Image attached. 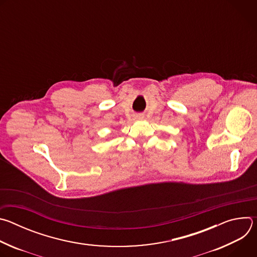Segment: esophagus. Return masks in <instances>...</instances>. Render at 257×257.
Masks as SVG:
<instances>
[{
    "instance_id": "1",
    "label": "esophagus",
    "mask_w": 257,
    "mask_h": 257,
    "mask_svg": "<svg viewBox=\"0 0 257 257\" xmlns=\"http://www.w3.org/2000/svg\"><path fill=\"white\" fill-rule=\"evenodd\" d=\"M142 118H143V116H140V115H139V116H136V117H135V119H137V120H141Z\"/></svg>"
}]
</instances>
